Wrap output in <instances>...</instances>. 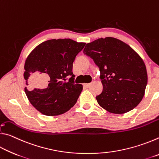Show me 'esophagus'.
<instances>
[{"label":"esophagus","instance_id":"esophagus-1","mask_svg":"<svg viewBox=\"0 0 159 159\" xmlns=\"http://www.w3.org/2000/svg\"><path fill=\"white\" fill-rule=\"evenodd\" d=\"M90 85H91V83H84V85H84L86 88H88Z\"/></svg>","mask_w":159,"mask_h":159}]
</instances>
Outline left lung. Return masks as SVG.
Masks as SVG:
<instances>
[{"label":"left lung","mask_w":159,"mask_h":159,"mask_svg":"<svg viewBox=\"0 0 159 159\" xmlns=\"http://www.w3.org/2000/svg\"><path fill=\"white\" fill-rule=\"evenodd\" d=\"M83 53L98 66L103 90L96 97L99 105L113 114H125L144 95L147 72L144 61L130 46L113 37L87 43Z\"/></svg>","instance_id":"left-lung-1"}]
</instances>
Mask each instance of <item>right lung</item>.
<instances>
[{
    "label": "right lung",
    "instance_id": "add662e5",
    "mask_svg": "<svg viewBox=\"0 0 159 159\" xmlns=\"http://www.w3.org/2000/svg\"><path fill=\"white\" fill-rule=\"evenodd\" d=\"M85 45L69 39L48 40L26 57L24 79L26 85L29 79V86L25 91L30 103L41 114L61 115L76 103L83 85L74 83L72 68L75 57ZM69 75L72 77L66 82ZM43 76L45 80L41 82Z\"/></svg>",
    "mask_w": 159,
    "mask_h": 159
}]
</instances>
